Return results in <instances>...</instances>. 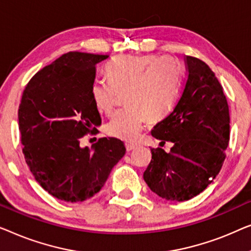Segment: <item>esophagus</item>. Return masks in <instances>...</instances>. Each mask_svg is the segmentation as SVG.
<instances>
[{"label": "esophagus", "instance_id": "obj_1", "mask_svg": "<svg viewBox=\"0 0 251 251\" xmlns=\"http://www.w3.org/2000/svg\"><path fill=\"white\" fill-rule=\"evenodd\" d=\"M137 147V144H134V143H126V150L128 151V152H130V151L135 150Z\"/></svg>", "mask_w": 251, "mask_h": 251}]
</instances>
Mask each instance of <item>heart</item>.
<instances>
[{
	"instance_id": "heart-1",
	"label": "heart",
	"mask_w": 251,
	"mask_h": 251,
	"mask_svg": "<svg viewBox=\"0 0 251 251\" xmlns=\"http://www.w3.org/2000/svg\"><path fill=\"white\" fill-rule=\"evenodd\" d=\"M108 82H95L91 98L97 110L110 115L118 93H126L128 109L118 111L107 125V133L123 141H134L148 119L157 121L176 100L182 83L179 63L171 56L122 55L105 66Z\"/></svg>"
}]
</instances>
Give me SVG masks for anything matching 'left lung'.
Returning a JSON list of instances; mask_svg holds the SVG:
<instances>
[{
    "mask_svg": "<svg viewBox=\"0 0 251 251\" xmlns=\"http://www.w3.org/2000/svg\"><path fill=\"white\" fill-rule=\"evenodd\" d=\"M186 76L168 115L151 130L160 144L174 146L167 153L151 149L143 178L152 192L169 201H185L203 191L220 173L230 140L228 104L208 65L185 56Z\"/></svg>",
    "mask_w": 251,
    "mask_h": 251,
    "instance_id": "8db88e82",
    "label": "left lung"
}]
</instances>
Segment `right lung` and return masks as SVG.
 <instances>
[{
    "label": "right lung",
    "mask_w": 251,
    "mask_h": 251,
    "mask_svg": "<svg viewBox=\"0 0 251 251\" xmlns=\"http://www.w3.org/2000/svg\"><path fill=\"white\" fill-rule=\"evenodd\" d=\"M109 55L68 52L37 72L25 87L18 110L23 152L31 174L51 196L67 202L93 197L124 157V143L97 134L101 117L91 98L97 65Z\"/></svg>",
    "instance_id": "1"
}]
</instances>
